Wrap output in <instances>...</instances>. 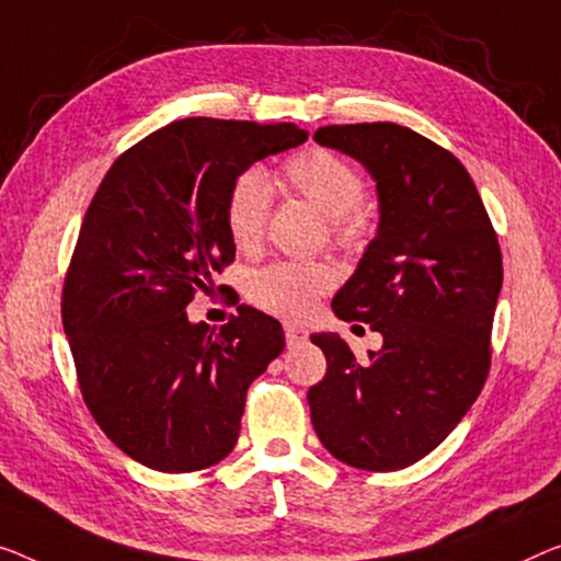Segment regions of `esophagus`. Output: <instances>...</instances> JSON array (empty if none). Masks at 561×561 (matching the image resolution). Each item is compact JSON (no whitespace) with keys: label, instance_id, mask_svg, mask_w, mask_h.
Wrapping results in <instances>:
<instances>
[{"label":"esophagus","instance_id":"1","mask_svg":"<svg viewBox=\"0 0 561 561\" xmlns=\"http://www.w3.org/2000/svg\"><path fill=\"white\" fill-rule=\"evenodd\" d=\"M284 337H287L289 345H299V342L307 340V330L302 324H284Z\"/></svg>","mask_w":561,"mask_h":561}]
</instances>
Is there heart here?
Listing matches in <instances>:
<instances>
[{
  "label": "heart",
  "mask_w": 561,
  "mask_h": 561,
  "mask_svg": "<svg viewBox=\"0 0 561 561\" xmlns=\"http://www.w3.org/2000/svg\"><path fill=\"white\" fill-rule=\"evenodd\" d=\"M284 183L330 216V227L340 244H355L365 233L363 201L365 179L355 163L328 148H309L284 163ZM272 211V186L259 169H249L233 181L227 196L229 237L241 252L262 244ZM332 272L317 262H277L249 277L247 291L256 307L279 317H305L317 299L332 287Z\"/></svg>",
  "instance_id": "b5f03b06"
}]
</instances>
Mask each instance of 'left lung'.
<instances>
[{
	"instance_id": "left-lung-1",
	"label": "left lung",
	"mask_w": 561,
	"mask_h": 561,
	"mask_svg": "<svg viewBox=\"0 0 561 561\" xmlns=\"http://www.w3.org/2000/svg\"><path fill=\"white\" fill-rule=\"evenodd\" d=\"M314 140L360 161L378 188V233L332 309L382 347L357 360L340 334H312L328 357L307 392L312 425L337 461L398 471L440 446L486 382L499 239L463 163L421 133L324 125Z\"/></svg>"
}]
</instances>
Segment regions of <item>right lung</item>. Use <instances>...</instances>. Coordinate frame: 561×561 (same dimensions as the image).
Returning <instances> with one entry per match:
<instances>
[{
    "label": "right lung",
    "mask_w": 561,
    "mask_h": 561,
    "mask_svg": "<svg viewBox=\"0 0 561 561\" xmlns=\"http://www.w3.org/2000/svg\"><path fill=\"white\" fill-rule=\"evenodd\" d=\"M305 140L295 123L183 118L125 150L90 201L62 324L88 411L133 461L188 473L237 446L282 324L241 305L216 332L186 307L237 254L224 219L233 181Z\"/></svg>",
    "instance_id": "right-lung-1"
}]
</instances>
